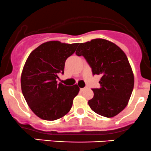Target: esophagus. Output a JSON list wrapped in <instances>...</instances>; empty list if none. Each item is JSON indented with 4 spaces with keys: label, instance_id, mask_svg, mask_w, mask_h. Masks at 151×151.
I'll return each mask as SVG.
<instances>
[{
    "label": "esophagus",
    "instance_id": "esophagus-1",
    "mask_svg": "<svg viewBox=\"0 0 151 151\" xmlns=\"http://www.w3.org/2000/svg\"><path fill=\"white\" fill-rule=\"evenodd\" d=\"M85 89H86V88H80V91L81 92H83Z\"/></svg>",
    "mask_w": 151,
    "mask_h": 151
}]
</instances>
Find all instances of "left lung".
<instances>
[{
  "label": "left lung",
  "instance_id": "1",
  "mask_svg": "<svg viewBox=\"0 0 151 151\" xmlns=\"http://www.w3.org/2000/svg\"><path fill=\"white\" fill-rule=\"evenodd\" d=\"M78 45L76 55L86 59L93 75L101 76L100 88L92 89L94 96L88 104L100 115L114 117L128 105L134 89V73L126 53L104 39Z\"/></svg>",
  "mask_w": 151,
  "mask_h": 151
}]
</instances>
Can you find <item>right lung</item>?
<instances>
[{
  "label": "right lung",
  "instance_id": "add662e5",
  "mask_svg": "<svg viewBox=\"0 0 151 151\" xmlns=\"http://www.w3.org/2000/svg\"><path fill=\"white\" fill-rule=\"evenodd\" d=\"M78 43L49 41L34 49L26 59L21 73V89L27 104L40 118L56 120L68 114L78 94L77 84L57 83L64 73L65 63L73 54Z\"/></svg>",
  "mask_w": 151,
  "mask_h": 151
}]
</instances>
